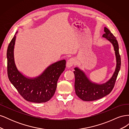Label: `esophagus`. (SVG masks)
<instances>
[{
  "instance_id": "esophagus-1",
  "label": "esophagus",
  "mask_w": 129,
  "mask_h": 129,
  "mask_svg": "<svg viewBox=\"0 0 129 129\" xmlns=\"http://www.w3.org/2000/svg\"><path fill=\"white\" fill-rule=\"evenodd\" d=\"M74 59L73 58H71L67 61V64H66V67L68 68H70L71 67H72L73 65L74 64Z\"/></svg>"
}]
</instances>
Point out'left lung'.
<instances>
[{
    "label": "left lung",
    "instance_id": "left-lung-1",
    "mask_svg": "<svg viewBox=\"0 0 129 129\" xmlns=\"http://www.w3.org/2000/svg\"><path fill=\"white\" fill-rule=\"evenodd\" d=\"M105 33L102 36L114 47L115 50L116 66L115 72L111 77L106 82L99 84L91 81L85 73L79 67L74 68L75 75V89L77 96L84 101H92L109 94L114 88L115 82L120 68V56L119 53V46L115 37L107 27H104Z\"/></svg>",
    "mask_w": 129,
    "mask_h": 129
}]
</instances>
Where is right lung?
I'll return each instance as SVG.
<instances>
[{
  "instance_id": "obj_1",
  "label": "right lung",
  "mask_w": 129,
  "mask_h": 129,
  "mask_svg": "<svg viewBox=\"0 0 129 129\" xmlns=\"http://www.w3.org/2000/svg\"><path fill=\"white\" fill-rule=\"evenodd\" d=\"M17 33L18 31L7 50L9 79L26 101L38 103L47 102L55 93L58 79L64 71L66 61L62 60L51 64L40 75L35 77L24 75L18 69L14 60V49Z\"/></svg>"
}]
</instances>
